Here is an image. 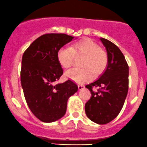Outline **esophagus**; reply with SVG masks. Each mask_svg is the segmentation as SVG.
Instances as JSON below:
<instances>
[{
    "label": "esophagus",
    "mask_w": 147,
    "mask_h": 147,
    "mask_svg": "<svg viewBox=\"0 0 147 147\" xmlns=\"http://www.w3.org/2000/svg\"><path fill=\"white\" fill-rule=\"evenodd\" d=\"M78 87L79 90H81V89H84V86L83 85V84H78Z\"/></svg>",
    "instance_id": "1"
}]
</instances>
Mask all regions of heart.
I'll return each mask as SVG.
<instances>
[{
  "label": "heart",
  "mask_w": 147,
  "mask_h": 147,
  "mask_svg": "<svg viewBox=\"0 0 147 147\" xmlns=\"http://www.w3.org/2000/svg\"><path fill=\"white\" fill-rule=\"evenodd\" d=\"M84 56L83 68H73L65 72V76L75 82H80L90 80L94 75L100 74L107 63V56L94 40L85 38L76 42L71 47H63L58 51V60L64 68H69L74 64L75 56Z\"/></svg>",
  "instance_id": "b5f03b06"
}]
</instances>
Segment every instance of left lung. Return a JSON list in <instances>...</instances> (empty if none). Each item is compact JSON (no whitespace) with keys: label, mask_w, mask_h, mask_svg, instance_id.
Here are the masks:
<instances>
[{"label":"left lung","mask_w":147,"mask_h":147,"mask_svg":"<svg viewBox=\"0 0 147 147\" xmlns=\"http://www.w3.org/2000/svg\"><path fill=\"white\" fill-rule=\"evenodd\" d=\"M107 53L106 69L94 82L85 86L91 97L85 104V113L91 121L105 125L121 111L129 88V66L120 49L108 40L100 38ZM99 87L97 92L92 87Z\"/></svg>","instance_id":"8db88e82"}]
</instances>
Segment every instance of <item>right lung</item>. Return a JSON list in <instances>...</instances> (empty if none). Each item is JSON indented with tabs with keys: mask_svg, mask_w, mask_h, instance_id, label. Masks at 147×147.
Segmentation results:
<instances>
[{
	"mask_svg": "<svg viewBox=\"0 0 147 147\" xmlns=\"http://www.w3.org/2000/svg\"><path fill=\"white\" fill-rule=\"evenodd\" d=\"M74 38L65 34H44L23 53L20 80L24 96L29 109L42 122H53L63 117L69 98L78 89L70 80L55 82L63 74L58 51Z\"/></svg>",
	"mask_w": 147,
	"mask_h": 147,
	"instance_id": "add662e5",
	"label": "right lung"
}]
</instances>
